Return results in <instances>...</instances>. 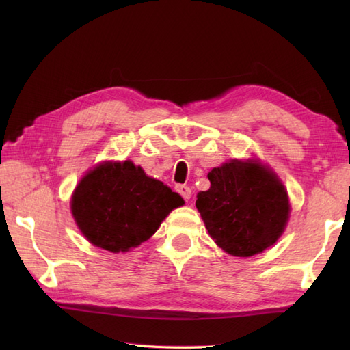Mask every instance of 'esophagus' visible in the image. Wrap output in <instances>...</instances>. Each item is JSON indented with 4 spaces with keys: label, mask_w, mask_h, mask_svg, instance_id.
Instances as JSON below:
<instances>
[{
    "label": "esophagus",
    "mask_w": 350,
    "mask_h": 350,
    "mask_svg": "<svg viewBox=\"0 0 350 350\" xmlns=\"http://www.w3.org/2000/svg\"><path fill=\"white\" fill-rule=\"evenodd\" d=\"M176 191L179 192V194H180L185 200H189V198H191L192 191H191V188H189V187H187V185H177V187H176Z\"/></svg>",
    "instance_id": "34e87169"
}]
</instances>
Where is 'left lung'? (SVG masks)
<instances>
[{"instance_id": "left-lung-1", "label": "left lung", "mask_w": 350, "mask_h": 350, "mask_svg": "<svg viewBox=\"0 0 350 350\" xmlns=\"http://www.w3.org/2000/svg\"><path fill=\"white\" fill-rule=\"evenodd\" d=\"M211 188L196 206L211 237L236 257H251L278 241L290 215L288 196L271 168L232 159L207 174Z\"/></svg>"}]
</instances>
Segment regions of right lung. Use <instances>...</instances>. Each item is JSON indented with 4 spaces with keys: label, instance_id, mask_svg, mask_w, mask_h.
Segmentation results:
<instances>
[{
    "label": "right lung",
    "instance_id": "1",
    "mask_svg": "<svg viewBox=\"0 0 350 350\" xmlns=\"http://www.w3.org/2000/svg\"><path fill=\"white\" fill-rule=\"evenodd\" d=\"M183 198L131 161H107L88 171L73 191L70 209L94 247L126 252L147 241Z\"/></svg>",
    "mask_w": 350,
    "mask_h": 350
}]
</instances>
